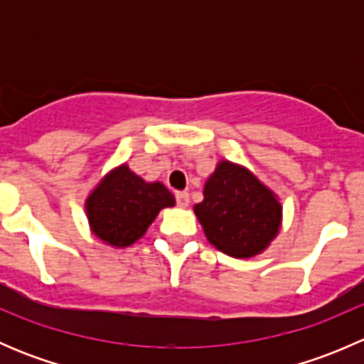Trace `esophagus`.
Segmentation results:
<instances>
[{
    "label": "esophagus",
    "instance_id": "34e87169",
    "mask_svg": "<svg viewBox=\"0 0 364 364\" xmlns=\"http://www.w3.org/2000/svg\"><path fill=\"white\" fill-rule=\"evenodd\" d=\"M176 200H178V205L186 208V205L190 204V193L188 192H178L176 193Z\"/></svg>",
    "mask_w": 364,
    "mask_h": 364
}]
</instances>
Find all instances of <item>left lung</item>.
Instances as JSON below:
<instances>
[{"label":"left lung","mask_w":364,"mask_h":364,"mask_svg":"<svg viewBox=\"0 0 364 364\" xmlns=\"http://www.w3.org/2000/svg\"><path fill=\"white\" fill-rule=\"evenodd\" d=\"M193 205L209 243L236 259H250L269 247L282 227L277 193L243 165L220 160Z\"/></svg>","instance_id":"1"}]
</instances>
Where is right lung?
Wrapping results in <instances>:
<instances>
[{"instance_id": "right-lung-1", "label": "right lung", "mask_w": 364, "mask_h": 364, "mask_svg": "<svg viewBox=\"0 0 364 364\" xmlns=\"http://www.w3.org/2000/svg\"><path fill=\"white\" fill-rule=\"evenodd\" d=\"M174 204V196L164 183L144 181L127 164H121L91 190L84 209L98 240L124 248L144 236L161 209Z\"/></svg>"}]
</instances>
